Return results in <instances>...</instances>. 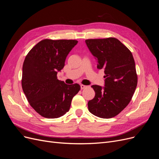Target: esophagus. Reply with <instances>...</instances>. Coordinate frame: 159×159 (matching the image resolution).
Here are the masks:
<instances>
[{
    "label": "esophagus",
    "mask_w": 159,
    "mask_h": 159,
    "mask_svg": "<svg viewBox=\"0 0 159 159\" xmlns=\"http://www.w3.org/2000/svg\"><path fill=\"white\" fill-rule=\"evenodd\" d=\"M80 87H81V90L82 89H85V88H87V85H81Z\"/></svg>",
    "instance_id": "1"
}]
</instances>
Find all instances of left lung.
Returning a JSON list of instances; mask_svg holds the SVG:
<instances>
[{
  "label": "left lung",
  "mask_w": 159,
  "mask_h": 159,
  "mask_svg": "<svg viewBox=\"0 0 159 159\" xmlns=\"http://www.w3.org/2000/svg\"><path fill=\"white\" fill-rule=\"evenodd\" d=\"M85 43L97 61V68L105 70V86L93 85L95 96L88 102L89 111L102 118H111L127 107L138 84L132 52L118 39H87Z\"/></svg>",
  "instance_id": "obj_1"
}]
</instances>
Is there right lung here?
Segmentation results:
<instances>
[{
  "instance_id": "1",
  "label": "right lung",
  "mask_w": 159,
  "mask_h": 159,
  "mask_svg": "<svg viewBox=\"0 0 159 159\" xmlns=\"http://www.w3.org/2000/svg\"><path fill=\"white\" fill-rule=\"evenodd\" d=\"M78 42L42 40L31 48L24 60L21 86L30 105L43 117L63 116L69 111L73 97L80 90L79 84L67 85L57 77Z\"/></svg>"
}]
</instances>
